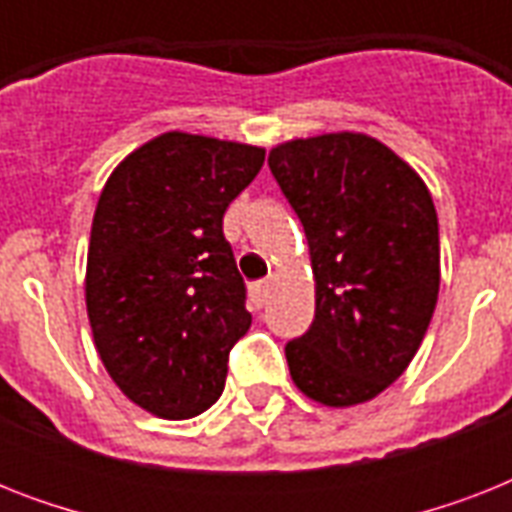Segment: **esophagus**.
<instances>
[{
	"label": "esophagus",
	"mask_w": 512,
	"mask_h": 512,
	"mask_svg": "<svg viewBox=\"0 0 512 512\" xmlns=\"http://www.w3.org/2000/svg\"><path fill=\"white\" fill-rule=\"evenodd\" d=\"M249 295H252V303H255L257 308H263L265 300H268V295H271V279L257 281V284H252Z\"/></svg>",
	"instance_id": "34e87169"
}]
</instances>
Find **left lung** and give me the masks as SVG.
<instances>
[{"label":"left lung","instance_id":"1","mask_svg":"<svg viewBox=\"0 0 512 512\" xmlns=\"http://www.w3.org/2000/svg\"><path fill=\"white\" fill-rule=\"evenodd\" d=\"M268 167L303 223L316 281L311 329L284 348L289 374L316 404L372 401L404 374L436 311L433 196L364 132L287 140Z\"/></svg>","mask_w":512,"mask_h":512}]
</instances>
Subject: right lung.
Listing matches in <instances>:
<instances>
[{"instance_id":"1","label":"right lung","mask_w":512,"mask_h":512,"mask_svg":"<svg viewBox=\"0 0 512 512\" xmlns=\"http://www.w3.org/2000/svg\"><path fill=\"white\" fill-rule=\"evenodd\" d=\"M263 162L260 146L175 130L124 156L100 191L84 276L92 340L116 388L162 420L215 404L252 324L223 215Z\"/></svg>"}]
</instances>
